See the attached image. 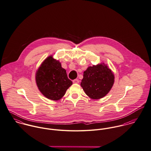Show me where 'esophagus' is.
Listing matches in <instances>:
<instances>
[{
    "instance_id": "34e87169",
    "label": "esophagus",
    "mask_w": 151,
    "mask_h": 151,
    "mask_svg": "<svg viewBox=\"0 0 151 151\" xmlns=\"http://www.w3.org/2000/svg\"><path fill=\"white\" fill-rule=\"evenodd\" d=\"M72 82H73V83L75 84L79 83V81L78 79H74V80H73Z\"/></svg>"
}]
</instances>
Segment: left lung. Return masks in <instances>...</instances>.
<instances>
[{
    "label": "left lung",
    "instance_id": "1",
    "mask_svg": "<svg viewBox=\"0 0 151 151\" xmlns=\"http://www.w3.org/2000/svg\"><path fill=\"white\" fill-rule=\"evenodd\" d=\"M114 82V72L106 64L102 63L87 68L84 72L81 86L87 96L98 100L110 91Z\"/></svg>",
    "mask_w": 151,
    "mask_h": 151
}]
</instances>
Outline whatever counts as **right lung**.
Returning a JSON list of instances; mask_svg holds the SVG:
<instances>
[{"label":"right lung","mask_w":151,"mask_h":151,"mask_svg":"<svg viewBox=\"0 0 151 151\" xmlns=\"http://www.w3.org/2000/svg\"><path fill=\"white\" fill-rule=\"evenodd\" d=\"M35 80L40 93L47 99L53 101L63 98L72 84V82L68 78L66 70L52 55L47 57L37 69Z\"/></svg>","instance_id":"1"}]
</instances>
